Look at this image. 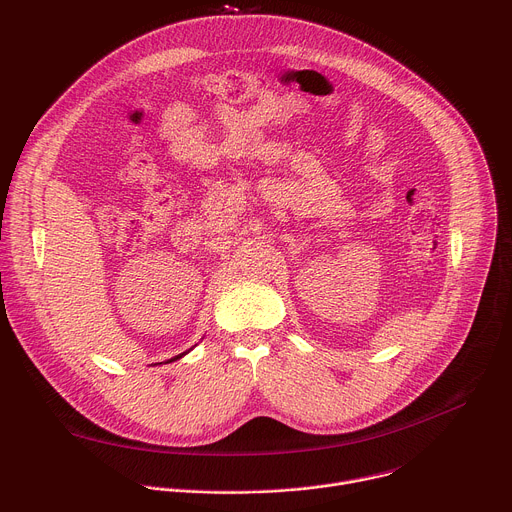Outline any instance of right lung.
I'll use <instances>...</instances> for the list:
<instances>
[{"mask_svg":"<svg viewBox=\"0 0 512 512\" xmlns=\"http://www.w3.org/2000/svg\"><path fill=\"white\" fill-rule=\"evenodd\" d=\"M190 350H192V348H190ZM184 354H186V352H182V354H178V356H174V358H170V360H168V362H174V360H178V358H182V356H184ZM158 364H162V362H158Z\"/></svg>","mask_w":512,"mask_h":512,"instance_id":"1","label":"right lung"}]
</instances>
